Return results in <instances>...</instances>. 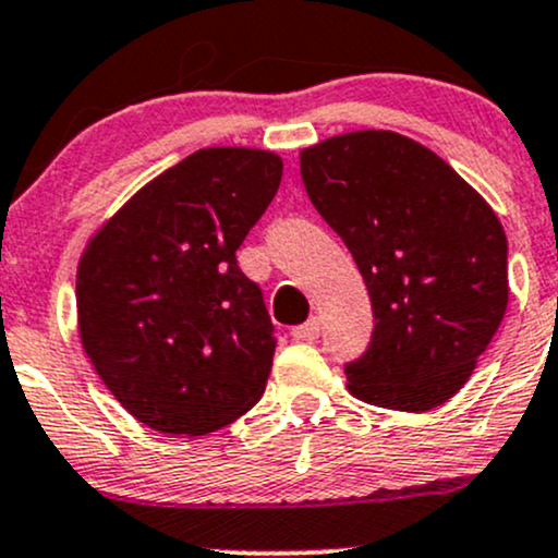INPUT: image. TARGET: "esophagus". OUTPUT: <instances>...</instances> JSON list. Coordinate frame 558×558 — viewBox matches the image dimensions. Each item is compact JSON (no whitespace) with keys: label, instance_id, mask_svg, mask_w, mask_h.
Wrapping results in <instances>:
<instances>
[{"label":"esophagus","instance_id":"esophagus-1","mask_svg":"<svg viewBox=\"0 0 558 558\" xmlns=\"http://www.w3.org/2000/svg\"><path fill=\"white\" fill-rule=\"evenodd\" d=\"M291 336L296 341H315L317 336H320V320H317V317H310L307 323H302V326L293 328Z\"/></svg>","mask_w":558,"mask_h":558}]
</instances>
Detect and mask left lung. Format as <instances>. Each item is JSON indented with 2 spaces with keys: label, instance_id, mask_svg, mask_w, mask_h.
I'll list each match as a JSON object with an SVG mask.
<instances>
[{
  "label": "left lung",
  "instance_id": "1",
  "mask_svg": "<svg viewBox=\"0 0 558 558\" xmlns=\"http://www.w3.org/2000/svg\"><path fill=\"white\" fill-rule=\"evenodd\" d=\"M302 180L368 286L376 326L344 365L349 391L410 413L448 402L504 320V225L437 153L397 132L307 148Z\"/></svg>",
  "mask_w": 558,
  "mask_h": 558
}]
</instances>
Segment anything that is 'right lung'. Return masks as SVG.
<instances>
[{"instance_id": "right-lung-1", "label": "right lung", "mask_w": 558, "mask_h": 558, "mask_svg": "<svg viewBox=\"0 0 558 558\" xmlns=\"http://www.w3.org/2000/svg\"><path fill=\"white\" fill-rule=\"evenodd\" d=\"M280 177L275 153L195 150L140 190L84 251V352L140 424L201 437L265 395L278 339L235 251Z\"/></svg>"}]
</instances>
